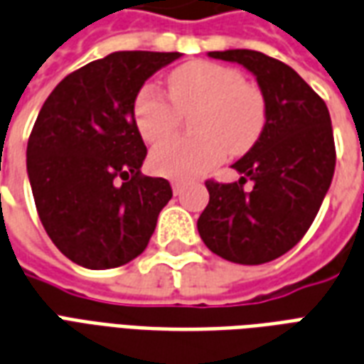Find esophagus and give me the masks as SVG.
<instances>
[{
	"mask_svg": "<svg viewBox=\"0 0 364 364\" xmlns=\"http://www.w3.org/2000/svg\"><path fill=\"white\" fill-rule=\"evenodd\" d=\"M171 186H172V192H174V196H180V193H182V188H184L182 182H178V180H172Z\"/></svg>",
	"mask_w": 364,
	"mask_h": 364,
	"instance_id": "esophagus-1",
	"label": "esophagus"
}]
</instances>
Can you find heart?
Segmentation results:
<instances>
[{
    "mask_svg": "<svg viewBox=\"0 0 364 364\" xmlns=\"http://www.w3.org/2000/svg\"><path fill=\"white\" fill-rule=\"evenodd\" d=\"M171 101L153 83L143 85L134 100V122L147 143L172 134L180 112L193 114V137H172L156 145L151 171L166 178L192 180L227 156L240 155L258 141L266 126V98L240 71L213 62L180 65L168 77Z\"/></svg>",
    "mask_w": 364,
    "mask_h": 364,
    "instance_id": "1",
    "label": "heart"
}]
</instances>
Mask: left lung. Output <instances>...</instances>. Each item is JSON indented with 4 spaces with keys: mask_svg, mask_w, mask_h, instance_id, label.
Listing matches in <instances>:
<instances>
[{
    "mask_svg": "<svg viewBox=\"0 0 364 364\" xmlns=\"http://www.w3.org/2000/svg\"><path fill=\"white\" fill-rule=\"evenodd\" d=\"M242 65L266 98V126L232 164L238 182H205L201 240L221 258L258 266L279 258L314 221L333 178L336 147L328 106L287 63L256 50L208 52ZM246 179L252 180L244 191Z\"/></svg>",
    "mask_w": 364,
    "mask_h": 364,
    "instance_id": "8db88e82",
    "label": "left lung"
}]
</instances>
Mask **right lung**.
<instances>
[{"instance_id": "right-lung-1", "label": "right lung", "mask_w": 364, "mask_h": 364, "mask_svg": "<svg viewBox=\"0 0 364 364\" xmlns=\"http://www.w3.org/2000/svg\"><path fill=\"white\" fill-rule=\"evenodd\" d=\"M180 52H114L58 83L26 145V172L48 237L87 269L137 258L172 198L168 180L143 176L147 147L134 122L145 81Z\"/></svg>"}]
</instances>
